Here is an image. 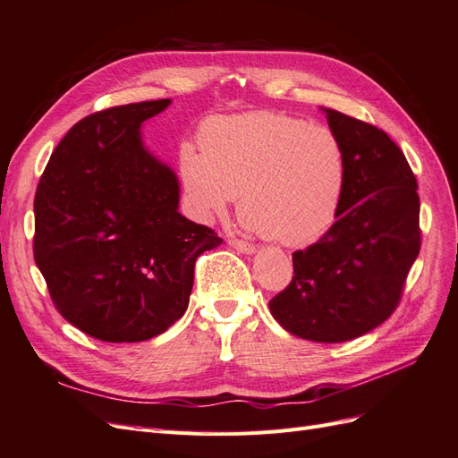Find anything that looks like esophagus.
Wrapping results in <instances>:
<instances>
[{
  "mask_svg": "<svg viewBox=\"0 0 458 458\" xmlns=\"http://www.w3.org/2000/svg\"><path fill=\"white\" fill-rule=\"evenodd\" d=\"M228 243L232 245L233 250H238L242 253H253L255 251V245L251 242H245V240H240V238H230Z\"/></svg>",
  "mask_w": 458,
  "mask_h": 458,
  "instance_id": "obj_1",
  "label": "esophagus"
}]
</instances>
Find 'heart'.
<instances>
[{
    "label": "heart",
    "mask_w": 458,
    "mask_h": 458,
    "mask_svg": "<svg viewBox=\"0 0 458 458\" xmlns=\"http://www.w3.org/2000/svg\"><path fill=\"white\" fill-rule=\"evenodd\" d=\"M182 178L197 213L222 215L240 195L245 225L286 245L331 230L346 187V150L333 129L294 115L251 112L210 120Z\"/></svg>",
    "instance_id": "b5f03b06"
}]
</instances>
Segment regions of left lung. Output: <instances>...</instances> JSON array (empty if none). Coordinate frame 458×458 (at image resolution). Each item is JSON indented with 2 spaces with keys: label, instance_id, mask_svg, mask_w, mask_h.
Here are the masks:
<instances>
[{
  "label": "left lung",
  "instance_id": "8db88e82",
  "mask_svg": "<svg viewBox=\"0 0 458 458\" xmlns=\"http://www.w3.org/2000/svg\"><path fill=\"white\" fill-rule=\"evenodd\" d=\"M346 150V187L331 230L292 253L294 276L268 301L273 318L313 343H346L398 308L421 245L418 182L383 129L325 110Z\"/></svg>",
  "mask_w": 458,
  "mask_h": 458
}]
</instances>
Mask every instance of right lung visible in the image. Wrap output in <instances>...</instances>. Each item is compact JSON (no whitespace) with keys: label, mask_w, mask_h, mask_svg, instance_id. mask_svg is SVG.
<instances>
[{"label":"right lung","mask_w":458,"mask_h":458,"mask_svg":"<svg viewBox=\"0 0 458 458\" xmlns=\"http://www.w3.org/2000/svg\"><path fill=\"white\" fill-rule=\"evenodd\" d=\"M170 98L77 122L34 195V261L55 310L104 343H140L187 310L195 261L218 233L178 213L175 174L143 147L140 123Z\"/></svg>","instance_id":"right-lung-1"}]
</instances>
